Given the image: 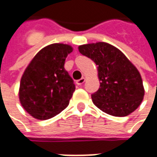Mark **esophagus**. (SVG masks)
<instances>
[{
  "label": "esophagus",
  "mask_w": 157,
  "mask_h": 157,
  "mask_svg": "<svg viewBox=\"0 0 157 157\" xmlns=\"http://www.w3.org/2000/svg\"><path fill=\"white\" fill-rule=\"evenodd\" d=\"M85 81H86V78H81L80 79H78V80L76 81V84H77L78 86H81V85H83V84L85 83Z\"/></svg>",
  "instance_id": "obj_1"
}]
</instances>
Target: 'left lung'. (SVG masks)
Returning <instances> with one entry per match:
<instances>
[{
    "label": "left lung",
    "instance_id": "8db88e82",
    "mask_svg": "<svg viewBox=\"0 0 157 157\" xmlns=\"http://www.w3.org/2000/svg\"><path fill=\"white\" fill-rule=\"evenodd\" d=\"M78 51L97 65L100 85L92 99L98 108L113 116L123 117L141 105L144 97L141 74L119 49L98 42L78 46Z\"/></svg>",
    "mask_w": 157,
    "mask_h": 157
}]
</instances>
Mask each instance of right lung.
<instances>
[{"label": "right lung", "instance_id": "add662e5", "mask_svg": "<svg viewBox=\"0 0 157 157\" xmlns=\"http://www.w3.org/2000/svg\"><path fill=\"white\" fill-rule=\"evenodd\" d=\"M72 51L69 44H50L36 53L24 71L19 100L24 110L35 119H51L69 105L75 85L63 65Z\"/></svg>", "mask_w": 157, "mask_h": 157}]
</instances>
